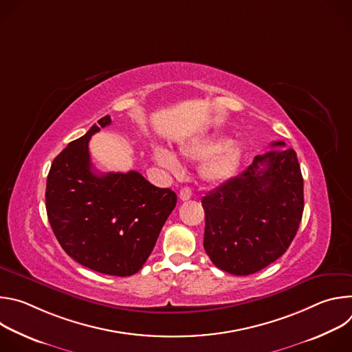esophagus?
Masks as SVG:
<instances>
[{
  "mask_svg": "<svg viewBox=\"0 0 352 352\" xmlns=\"http://www.w3.org/2000/svg\"><path fill=\"white\" fill-rule=\"evenodd\" d=\"M192 197V189L189 186H184L179 190V199L181 200H189Z\"/></svg>",
  "mask_w": 352,
  "mask_h": 352,
  "instance_id": "1",
  "label": "esophagus"
}]
</instances>
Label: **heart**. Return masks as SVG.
<instances>
[{"label":"heart","instance_id":"b5f03b06","mask_svg":"<svg viewBox=\"0 0 352 352\" xmlns=\"http://www.w3.org/2000/svg\"><path fill=\"white\" fill-rule=\"evenodd\" d=\"M179 152L184 157L192 160H202L208 157L199 168V175L206 184L216 185L231 178L241 162L242 150L236 142H228L221 146V140L208 139L197 143L181 146ZM155 162L171 171L178 173L181 166L173 152L164 146L153 147Z\"/></svg>","mask_w":352,"mask_h":352}]
</instances>
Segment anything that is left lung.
<instances>
[{"label":"left lung","mask_w":352,"mask_h":352,"mask_svg":"<svg viewBox=\"0 0 352 352\" xmlns=\"http://www.w3.org/2000/svg\"><path fill=\"white\" fill-rule=\"evenodd\" d=\"M202 197L204 246L219 269L254 274L284 255L304 212V178L283 140Z\"/></svg>","instance_id":"1"}]
</instances>
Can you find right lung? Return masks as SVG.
<instances>
[{
  "instance_id": "obj_1",
  "label": "right lung",
  "mask_w": 352,
  "mask_h": 352,
  "mask_svg": "<svg viewBox=\"0 0 352 352\" xmlns=\"http://www.w3.org/2000/svg\"><path fill=\"white\" fill-rule=\"evenodd\" d=\"M111 124L100 118L54 159L45 186V209L60 245L78 263L109 276L138 273L177 205V195L138 171L97 174L89 140Z\"/></svg>"
}]
</instances>
